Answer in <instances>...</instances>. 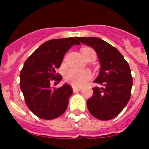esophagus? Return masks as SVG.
Wrapping results in <instances>:
<instances>
[{"label": "esophagus", "mask_w": 149, "mask_h": 149, "mask_svg": "<svg viewBox=\"0 0 149 149\" xmlns=\"http://www.w3.org/2000/svg\"><path fill=\"white\" fill-rule=\"evenodd\" d=\"M81 89H82V88H81V87H74V86H73V91H74V93H76V92H78V91H81Z\"/></svg>", "instance_id": "obj_1"}]
</instances>
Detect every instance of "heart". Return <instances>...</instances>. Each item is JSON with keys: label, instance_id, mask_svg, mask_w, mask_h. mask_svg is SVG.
<instances>
[{"label": "heart", "instance_id": "1", "mask_svg": "<svg viewBox=\"0 0 149 149\" xmlns=\"http://www.w3.org/2000/svg\"><path fill=\"white\" fill-rule=\"evenodd\" d=\"M83 52L89 53L94 52L93 49L90 48H84ZM92 73L88 69H78V68H71L66 72L65 74V81L72 85L74 87H80L84 86L87 81L92 78Z\"/></svg>", "mask_w": 149, "mask_h": 149}]
</instances>
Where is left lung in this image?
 Returning <instances> with one entry per match:
<instances>
[{
    "mask_svg": "<svg viewBox=\"0 0 149 149\" xmlns=\"http://www.w3.org/2000/svg\"><path fill=\"white\" fill-rule=\"evenodd\" d=\"M81 42L94 48L101 63V70L94 83L93 95L87 107L95 118L110 120L120 113L131 98L133 85L131 68L115 47L97 37H77Z\"/></svg>",
    "mask_w": 149,
    "mask_h": 149,
    "instance_id": "obj_1",
    "label": "left lung"
}]
</instances>
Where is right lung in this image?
<instances>
[{
	"instance_id": "1",
	"label": "right lung",
	"mask_w": 149,
	"mask_h": 149,
	"mask_svg": "<svg viewBox=\"0 0 149 149\" xmlns=\"http://www.w3.org/2000/svg\"><path fill=\"white\" fill-rule=\"evenodd\" d=\"M77 37L47 41L26 60L20 73V88L33 113L40 119H54L66 110L72 88L65 84L51 88V81L59 84L63 77L56 73L63 56L74 45H81Z\"/></svg>"
}]
</instances>
